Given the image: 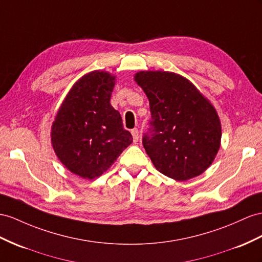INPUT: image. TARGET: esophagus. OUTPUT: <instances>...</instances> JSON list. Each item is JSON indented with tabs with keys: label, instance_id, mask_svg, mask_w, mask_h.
Wrapping results in <instances>:
<instances>
[{
	"label": "esophagus",
	"instance_id": "esophagus-1",
	"mask_svg": "<svg viewBox=\"0 0 262 262\" xmlns=\"http://www.w3.org/2000/svg\"><path fill=\"white\" fill-rule=\"evenodd\" d=\"M130 133H132V135H133L134 143L138 142V138H139V132H138V129L137 128H134V129H132Z\"/></svg>",
	"mask_w": 262,
	"mask_h": 262
}]
</instances>
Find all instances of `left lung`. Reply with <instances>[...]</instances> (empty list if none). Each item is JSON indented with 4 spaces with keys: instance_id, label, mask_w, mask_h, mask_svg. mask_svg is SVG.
<instances>
[{
    "instance_id": "8db88e82",
    "label": "left lung",
    "mask_w": 262,
    "mask_h": 262,
    "mask_svg": "<svg viewBox=\"0 0 262 262\" xmlns=\"http://www.w3.org/2000/svg\"><path fill=\"white\" fill-rule=\"evenodd\" d=\"M134 78L149 100L151 119L143 145L154 166L178 182L201 175L220 147L221 125L214 107L176 73L142 71Z\"/></svg>"
}]
</instances>
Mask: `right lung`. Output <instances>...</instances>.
<instances>
[{
    "label": "right lung",
    "mask_w": 262,
    "mask_h": 262,
    "mask_svg": "<svg viewBox=\"0 0 262 262\" xmlns=\"http://www.w3.org/2000/svg\"><path fill=\"white\" fill-rule=\"evenodd\" d=\"M115 76L94 71L73 85L52 125L56 156L75 175L94 179L133 142L119 112L111 105Z\"/></svg>",
    "instance_id": "obj_1"
}]
</instances>
